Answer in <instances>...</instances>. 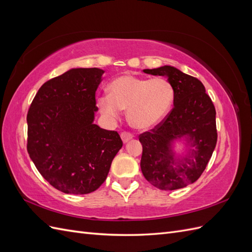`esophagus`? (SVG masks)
Here are the masks:
<instances>
[{"label": "esophagus", "mask_w": 252, "mask_h": 252, "mask_svg": "<svg viewBox=\"0 0 252 252\" xmlns=\"http://www.w3.org/2000/svg\"><path fill=\"white\" fill-rule=\"evenodd\" d=\"M121 138H122V141H123L124 143H127L128 141H130L133 138V135L130 132L123 131L121 133Z\"/></svg>", "instance_id": "34e87169"}]
</instances>
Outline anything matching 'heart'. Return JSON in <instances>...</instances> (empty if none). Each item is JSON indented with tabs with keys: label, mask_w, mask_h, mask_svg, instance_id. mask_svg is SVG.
Here are the masks:
<instances>
[{
	"label": "heart",
	"mask_w": 252,
	"mask_h": 252,
	"mask_svg": "<svg viewBox=\"0 0 252 252\" xmlns=\"http://www.w3.org/2000/svg\"><path fill=\"white\" fill-rule=\"evenodd\" d=\"M173 96L172 86L163 78L148 80L124 74L110 83L108 95L98 98L97 105L109 119H118L121 110H127L131 126L148 129L166 117Z\"/></svg>",
	"instance_id": "1"
}]
</instances>
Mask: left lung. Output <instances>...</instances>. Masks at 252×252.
<instances>
[{"label":"left lung","mask_w":252,"mask_h":252,"mask_svg":"<svg viewBox=\"0 0 252 252\" xmlns=\"http://www.w3.org/2000/svg\"><path fill=\"white\" fill-rule=\"evenodd\" d=\"M144 72L168 78L174 91V107L162 122L139 135L143 175L162 190L186 187L201 177L216 148L215 105L200 80L177 68L163 66ZM180 137H185L189 147L188 156L181 159L171 149L173 140Z\"/></svg>","instance_id":"obj_1"}]
</instances>
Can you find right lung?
Segmentation results:
<instances>
[{
	"label": "right lung",
	"instance_id": "add662e5",
	"mask_svg": "<svg viewBox=\"0 0 252 252\" xmlns=\"http://www.w3.org/2000/svg\"><path fill=\"white\" fill-rule=\"evenodd\" d=\"M104 70L75 68L44 83L27 113V151L49 184L86 194L105 182L123 146L120 134L94 124Z\"/></svg>",
	"mask_w": 252,
	"mask_h": 252
}]
</instances>
